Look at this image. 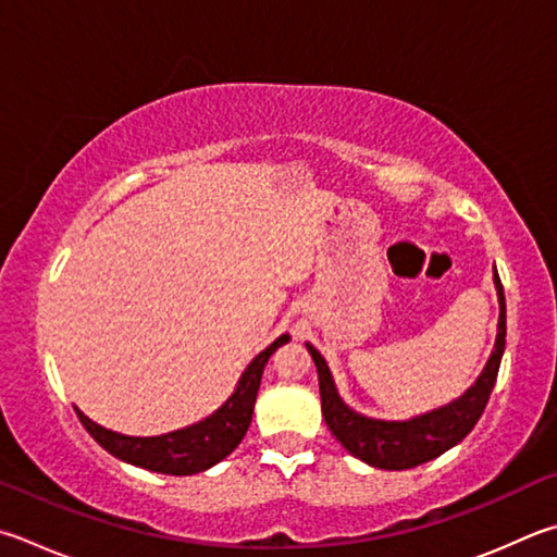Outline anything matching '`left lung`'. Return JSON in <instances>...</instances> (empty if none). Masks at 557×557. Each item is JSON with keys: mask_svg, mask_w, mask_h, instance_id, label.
<instances>
[{"mask_svg": "<svg viewBox=\"0 0 557 557\" xmlns=\"http://www.w3.org/2000/svg\"><path fill=\"white\" fill-rule=\"evenodd\" d=\"M494 287L499 297V323L497 341L487 360V366L474 380L472 387L446 407L433 409L409 421H382L370 419L352 411L346 401L338 397L336 382L321 352L307 343V350L319 372L321 411L326 419L329 431L350 455L380 470H409L421 462L438 458L441 453L458 446L480 421L484 407H487L497 372L502 366L504 346H507V299H504L502 280L494 270Z\"/></svg>", "mask_w": 557, "mask_h": 557, "instance_id": "8db88e82", "label": "left lung"}]
</instances>
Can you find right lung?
Listing matches in <instances>:
<instances>
[{"mask_svg":"<svg viewBox=\"0 0 557 557\" xmlns=\"http://www.w3.org/2000/svg\"><path fill=\"white\" fill-rule=\"evenodd\" d=\"M289 336H280L275 343L258 352L250 360L244 375H240L236 389L231 397L221 404V407L207 417L205 421L191 423L187 429H180L173 433H163V436H124V433L109 431L99 426L92 419H87L83 411H77V419L87 429L99 446L107 453L114 455L119 460H126L136 468H146L150 472L163 474H195L201 470H209L226 458L228 453L238 448L244 441L246 431L252 419V407H256L258 387L262 370H265L268 360L282 343H287Z\"/></svg>","mask_w":557,"mask_h":557,"instance_id":"1","label":"right lung"}]
</instances>
